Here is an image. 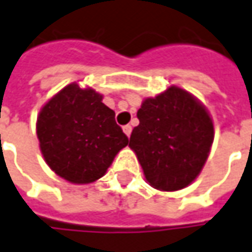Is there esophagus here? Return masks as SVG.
Wrapping results in <instances>:
<instances>
[{"instance_id": "1", "label": "esophagus", "mask_w": 252, "mask_h": 252, "mask_svg": "<svg viewBox=\"0 0 252 252\" xmlns=\"http://www.w3.org/2000/svg\"><path fill=\"white\" fill-rule=\"evenodd\" d=\"M123 131H124V133H126V136L129 138V135H131V132H132V126H123Z\"/></svg>"}]
</instances>
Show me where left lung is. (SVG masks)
Returning <instances> with one entry per match:
<instances>
[{
  "label": "left lung",
  "instance_id": "left-lung-1",
  "mask_svg": "<svg viewBox=\"0 0 252 252\" xmlns=\"http://www.w3.org/2000/svg\"><path fill=\"white\" fill-rule=\"evenodd\" d=\"M139 126L129 138L152 188L181 190L196 179L214 142V124L205 106L190 92L171 85L145 97L136 113Z\"/></svg>",
  "mask_w": 252,
  "mask_h": 252
}]
</instances>
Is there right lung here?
I'll return each instance as SVG.
<instances>
[{"mask_svg": "<svg viewBox=\"0 0 252 252\" xmlns=\"http://www.w3.org/2000/svg\"><path fill=\"white\" fill-rule=\"evenodd\" d=\"M103 95L71 83L41 107L37 138L48 167L62 179L87 185L106 174L114 157L128 145Z\"/></svg>", "mask_w": 252, "mask_h": 252, "instance_id": "obj_1", "label": "right lung"}]
</instances>
